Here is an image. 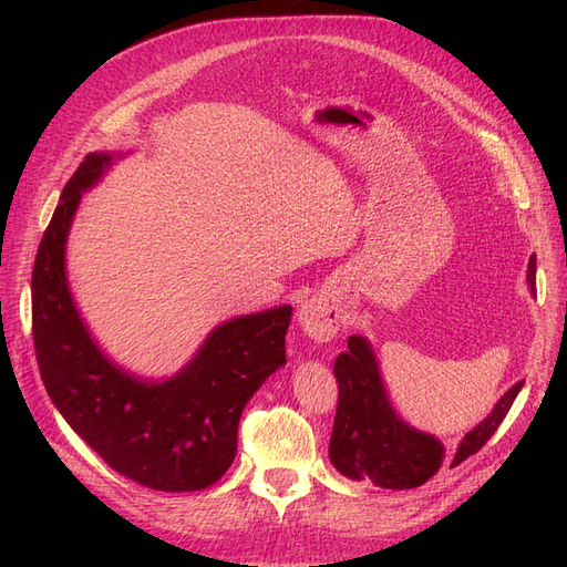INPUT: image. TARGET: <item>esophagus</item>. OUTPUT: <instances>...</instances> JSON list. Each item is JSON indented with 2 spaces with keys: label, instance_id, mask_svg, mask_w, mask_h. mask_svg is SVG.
Instances as JSON below:
<instances>
[{
  "label": "esophagus",
  "instance_id": "1",
  "mask_svg": "<svg viewBox=\"0 0 567 567\" xmlns=\"http://www.w3.org/2000/svg\"><path fill=\"white\" fill-rule=\"evenodd\" d=\"M300 329L317 342L331 340L340 329V312L329 298H310L298 312Z\"/></svg>",
  "mask_w": 567,
  "mask_h": 567
}]
</instances>
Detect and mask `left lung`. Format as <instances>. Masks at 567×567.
<instances>
[{
    "label": "left lung",
    "instance_id": "1",
    "mask_svg": "<svg viewBox=\"0 0 567 567\" xmlns=\"http://www.w3.org/2000/svg\"><path fill=\"white\" fill-rule=\"evenodd\" d=\"M537 257H529L527 284L537 293ZM333 373L338 381V409L329 456L333 466L350 480H371L375 487L411 489L431 480L444 461L442 442L406 425L388 400L379 362L362 336H350L348 350L340 352ZM523 381L496 402L492 414L461 440L450 466H458L496 433L506 419Z\"/></svg>",
    "mask_w": 567,
    "mask_h": 567
}]
</instances>
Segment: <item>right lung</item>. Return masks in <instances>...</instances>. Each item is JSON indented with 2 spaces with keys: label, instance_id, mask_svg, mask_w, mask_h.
<instances>
[{
  "label": "right lung",
  "instance_id": "1",
  "mask_svg": "<svg viewBox=\"0 0 567 567\" xmlns=\"http://www.w3.org/2000/svg\"><path fill=\"white\" fill-rule=\"evenodd\" d=\"M113 156L90 153L63 186L32 267V340L42 383L68 425L134 483L196 492L227 473L238 419L269 375L286 364L293 307L229 319L163 383L115 367L82 323L65 279V238L82 192Z\"/></svg>",
  "mask_w": 567,
  "mask_h": 567
}]
</instances>
